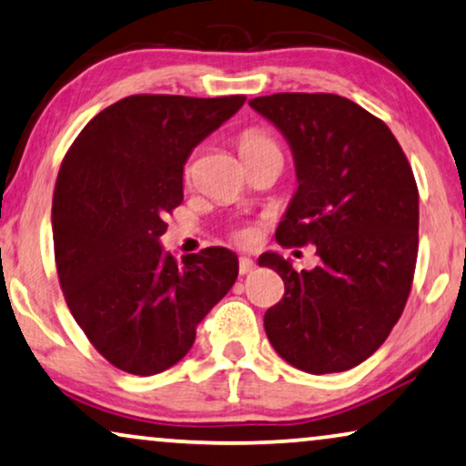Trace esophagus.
Listing matches in <instances>:
<instances>
[{
    "instance_id": "34e87169",
    "label": "esophagus",
    "mask_w": 466,
    "mask_h": 466,
    "mask_svg": "<svg viewBox=\"0 0 466 466\" xmlns=\"http://www.w3.org/2000/svg\"><path fill=\"white\" fill-rule=\"evenodd\" d=\"M254 269H257V263H254L252 258H248V257L239 258V273H241V276H246V273H252Z\"/></svg>"
}]
</instances>
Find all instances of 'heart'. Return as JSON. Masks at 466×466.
<instances>
[{"label":"heart","mask_w":466,"mask_h":466,"mask_svg":"<svg viewBox=\"0 0 466 466\" xmlns=\"http://www.w3.org/2000/svg\"><path fill=\"white\" fill-rule=\"evenodd\" d=\"M239 155L244 158V163L248 161H254V158H260V157H269V155H278L282 157V150H279V146L276 144V139H273L269 133H265L263 129H248L239 136ZM193 158L184 165V180H190L193 177ZM252 235L250 233H239V239H250Z\"/></svg>","instance_id":"obj_1"}]
</instances>
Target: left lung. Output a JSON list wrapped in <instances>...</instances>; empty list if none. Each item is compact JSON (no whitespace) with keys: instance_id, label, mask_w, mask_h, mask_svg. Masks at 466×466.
Masks as SVG:
<instances>
[{"instance_id":"left-lung-1","label":"left lung","mask_w":466,"mask_h":466,"mask_svg":"<svg viewBox=\"0 0 466 466\" xmlns=\"http://www.w3.org/2000/svg\"><path fill=\"white\" fill-rule=\"evenodd\" d=\"M250 107L292 150L297 190L276 231L282 246L314 244V269L265 252L284 279L265 333L305 373L348 371L367 360L403 314L418 257V187L392 131L330 93H278Z\"/></svg>"}]
</instances>
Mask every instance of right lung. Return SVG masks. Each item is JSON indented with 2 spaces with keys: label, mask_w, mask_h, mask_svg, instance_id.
Returning <instances> with one entry per match:
<instances>
[{
  "label": "right lung",
  "mask_w": 466,
  "mask_h": 466,
  "mask_svg": "<svg viewBox=\"0 0 466 466\" xmlns=\"http://www.w3.org/2000/svg\"><path fill=\"white\" fill-rule=\"evenodd\" d=\"M244 101L133 95L99 112L63 158L53 197L63 295L95 350L127 373L182 360L238 279L235 252L214 246L177 263L161 235L184 199L190 152Z\"/></svg>",
  "instance_id": "add662e5"
}]
</instances>
